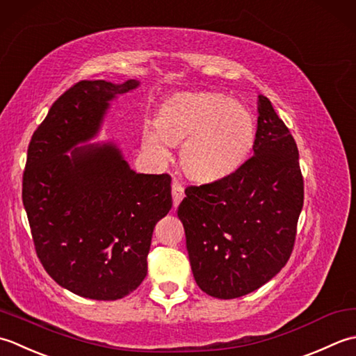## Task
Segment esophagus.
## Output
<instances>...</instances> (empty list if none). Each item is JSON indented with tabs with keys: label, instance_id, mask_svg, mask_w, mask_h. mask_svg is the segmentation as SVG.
<instances>
[{
	"label": "esophagus",
	"instance_id": "obj_1",
	"mask_svg": "<svg viewBox=\"0 0 356 356\" xmlns=\"http://www.w3.org/2000/svg\"><path fill=\"white\" fill-rule=\"evenodd\" d=\"M172 198H173V206H178L181 200L184 198V187L181 186L177 181H173L172 183Z\"/></svg>",
	"mask_w": 356,
	"mask_h": 356
}]
</instances>
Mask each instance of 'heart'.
Instances as JSON below:
<instances>
[{
	"label": "heart",
	"mask_w": 356,
	"mask_h": 356,
	"mask_svg": "<svg viewBox=\"0 0 356 356\" xmlns=\"http://www.w3.org/2000/svg\"><path fill=\"white\" fill-rule=\"evenodd\" d=\"M257 135L250 111L218 92L178 93L159 107L155 124L143 126V146L158 159L170 156L169 143L183 141L181 168L197 181H216L248 158Z\"/></svg>",
	"instance_id": "1"
}]
</instances>
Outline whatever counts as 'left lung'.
I'll list each match as a JSON object with an SVG mask.
<instances>
[{
    "label": "left lung",
    "instance_id": "1",
    "mask_svg": "<svg viewBox=\"0 0 356 356\" xmlns=\"http://www.w3.org/2000/svg\"><path fill=\"white\" fill-rule=\"evenodd\" d=\"M302 202L298 147L259 95L253 156L227 177L188 186L178 207L202 292L232 300L270 281L293 250Z\"/></svg>",
    "mask_w": 356,
    "mask_h": 356
}]
</instances>
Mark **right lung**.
<instances>
[{
    "mask_svg": "<svg viewBox=\"0 0 356 356\" xmlns=\"http://www.w3.org/2000/svg\"><path fill=\"white\" fill-rule=\"evenodd\" d=\"M138 86L74 84L27 149L23 204L36 257L58 284L84 298L120 300L141 284L155 224L172 207L168 173H136L113 143L76 147L98 134L108 103Z\"/></svg>",
    "mask_w": 356,
    "mask_h": 356,
    "instance_id": "right-lung-1",
    "label": "right lung"
}]
</instances>
